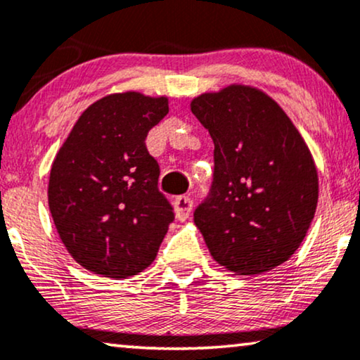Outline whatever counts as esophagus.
Returning <instances> with one entry per match:
<instances>
[{
  "label": "esophagus",
  "instance_id": "34e87169",
  "mask_svg": "<svg viewBox=\"0 0 360 360\" xmlns=\"http://www.w3.org/2000/svg\"><path fill=\"white\" fill-rule=\"evenodd\" d=\"M174 210L176 218L180 221H185L190 216L191 210H193V201H191L188 196H179V198H175L174 201Z\"/></svg>",
  "mask_w": 360,
  "mask_h": 360
}]
</instances>
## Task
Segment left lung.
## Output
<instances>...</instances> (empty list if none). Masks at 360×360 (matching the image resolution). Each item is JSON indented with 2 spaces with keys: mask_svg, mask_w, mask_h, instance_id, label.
<instances>
[{
  "mask_svg": "<svg viewBox=\"0 0 360 360\" xmlns=\"http://www.w3.org/2000/svg\"><path fill=\"white\" fill-rule=\"evenodd\" d=\"M190 108L214 142L213 185L193 214L211 257L238 275L287 262L318 205L307 142L259 88L233 83L193 98Z\"/></svg>",
  "mask_w": 360,
  "mask_h": 360,
  "instance_id": "left-lung-1",
  "label": "left lung"
}]
</instances>
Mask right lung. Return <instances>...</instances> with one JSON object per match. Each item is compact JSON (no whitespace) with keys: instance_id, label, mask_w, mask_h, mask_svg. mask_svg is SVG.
Segmentation results:
<instances>
[{"instance_id":"obj_1","label":"right lung","mask_w":360,"mask_h":360,"mask_svg":"<svg viewBox=\"0 0 360 360\" xmlns=\"http://www.w3.org/2000/svg\"><path fill=\"white\" fill-rule=\"evenodd\" d=\"M169 112V98L112 93L86 108L58 149L49 210L68 254L110 278L154 262L174 211L159 191L160 169L146 137Z\"/></svg>"}]
</instances>
